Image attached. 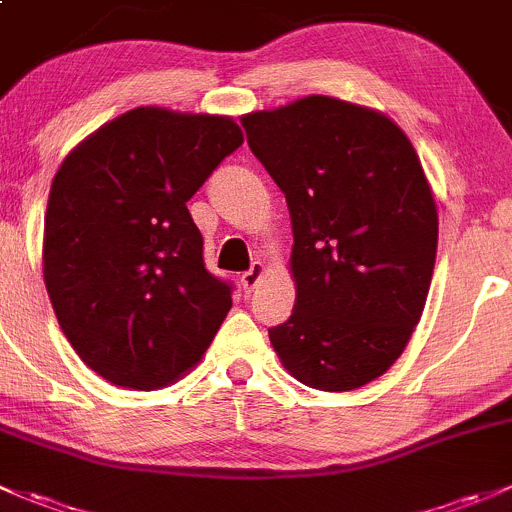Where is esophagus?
Here are the masks:
<instances>
[{
	"label": "esophagus",
	"instance_id": "obj_1",
	"mask_svg": "<svg viewBox=\"0 0 512 512\" xmlns=\"http://www.w3.org/2000/svg\"><path fill=\"white\" fill-rule=\"evenodd\" d=\"M263 273H266V266H263L261 261L251 263L249 271L241 273V286H244V291H254V288L258 286V281L263 278Z\"/></svg>",
	"mask_w": 512,
	"mask_h": 512
}]
</instances>
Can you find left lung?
<instances>
[{"mask_svg": "<svg viewBox=\"0 0 512 512\" xmlns=\"http://www.w3.org/2000/svg\"><path fill=\"white\" fill-rule=\"evenodd\" d=\"M241 125L293 224L295 305L271 345L308 387H362L402 355L431 286L439 217L419 157L387 115L328 96Z\"/></svg>", "mask_w": 512, "mask_h": 512, "instance_id": "left-lung-1", "label": "left lung"}]
</instances>
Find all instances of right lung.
Segmentation results:
<instances>
[{
    "label": "right lung",
    "mask_w": 512,
    "mask_h": 512,
    "mask_svg": "<svg viewBox=\"0 0 512 512\" xmlns=\"http://www.w3.org/2000/svg\"><path fill=\"white\" fill-rule=\"evenodd\" d=\"M244 142L231 118L135 108L63 160L44 281L63 335L118 387L160 389L199 362L231 308L187 202Z\"/></svg>",
    "instance_id": "1"
}]
</instances>
